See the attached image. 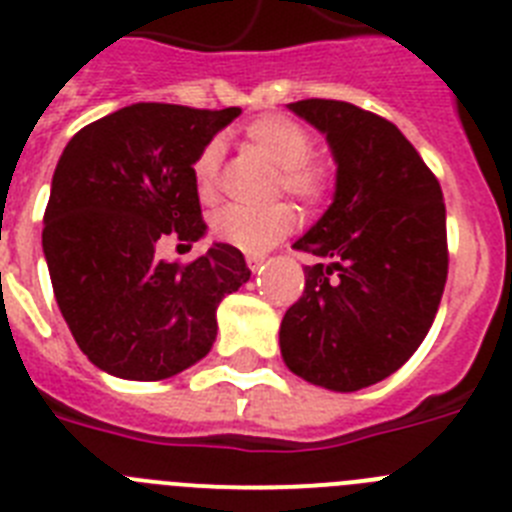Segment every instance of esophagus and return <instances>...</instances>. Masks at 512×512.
<instances>
[{"instance_id":"34e87169","label":"esophagus","mask_w":512,"mask_h":512,"mask_svg":"<svg viewBox=\"0 0 512 512\" xmlns=\"http://www.w3.org/2000/svg\"><path fill=\"white\" fill-rule=\"evenodd\" d=\"M264 256H261V253H251V256H246V264H248V269L251 271H259L261 266H264Z\"/></svg>"}]
</instances>
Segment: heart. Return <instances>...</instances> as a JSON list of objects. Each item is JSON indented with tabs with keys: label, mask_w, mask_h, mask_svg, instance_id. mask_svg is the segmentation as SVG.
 I'll return each instance as SVG.
<instances>
[{
	"label": "heart",
	"mask_w": 512,
	"mask_h": 512,
	"mask_svg": "<svg viewBox=\"0 0 512 512\" xmlns=\"http://www.w3.org/2000/svg\"><path fill=\"white\" fill-rule=\"evenodd\" d=\"M248 146L266 156L279 169V187L305 205H318L330 194L333 174L328 164L312 158V135L300 122L284 115H264L248 122L243 130ZM220 146L207 143L194 158L192 179L197 197L212 202L217 194V169H220ZM297 225L295 207L287 202L248 210V207H223L212 215V233L223 243L246 253H261L271 248Z\"/></svg>",
	"instance_id": "heart-1"
}]
</instances>
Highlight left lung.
I'll return each mask as SVG.
<instances>
[{
	"label": "left lung",
	"instance_id": "left-lung-1",
	"mask_svg": "<svg viewBox=\"0 0 512 512\" xmlns=\"http://www.w3.org/2000/svg\"><path fill=\"white\" fill-rule=\"evenodd\" d=\"M318 128L336 161V192L297 251L305 292L284 312L282 359L305 382L356 392L418 351L449 274L441 184L390 120L336 99L287 104Z\"/></svg>",
	"mask_w": 512,
	"mask_h": 512
}]
</instances>
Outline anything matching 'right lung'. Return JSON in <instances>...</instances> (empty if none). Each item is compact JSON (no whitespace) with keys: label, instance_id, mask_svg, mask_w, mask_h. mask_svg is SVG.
Wrapping results in <instances>:
<instances>
[{"label":"right lung","instance_id":"1","mask_svg":"<svg viewBox=\"0 0 512 512\" xmlns=\"http://www.w3.org/2000/svg\"><path fill=\"white\" fill-rule=\"evenodd\" d=\"M241 107L138 102L81 128L53 171L43 253L58 310L87 359L135 382L174 377L210 354L217 305L248 282L238 248L212 243L192 264L158 241L205 235L192 164Z\"/></svg>","mask_w":512,"mask_h":512}]
</instances>
